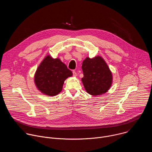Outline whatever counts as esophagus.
Instances as JSON below:
<instances>
[{
  "mask_svg": "<svg viewBox=\"0 0 152 152\" xmlns=\"http://www.w3.org/2000/svg\"><path fill=\"white\" fill-rule=\"evenodd\" d=\"M73 76L74 77H76L77 73H76V72L75 71H73Z\"/></svg>",
  "mask_w": 152,
  "mask_h": 152,
  "instance_id": "34e87169",
  "label": "esophagus"
}]
</instances>
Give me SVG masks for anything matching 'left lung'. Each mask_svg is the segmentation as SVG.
<instances>
[{
    "label": "left lung",
    "instance_id": "left-lung-1",
    "mask_svg": "<svg viewBox=\"0 0 152 152\" xmlns=\"http://www.w3.org/2000/svg\"><path fill=\"white\" fill-rule=\"evenodd\" d=\"M83 77L82 78L84 88L88 94L96 96L106 93L113 83L112 73L100 56L92 59L87 57L82 66Z\"/></svg>",
    "mask_w": 152,
    "mask_h": 152
}]
</instances>
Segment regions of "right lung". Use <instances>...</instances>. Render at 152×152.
<instances>
[{"instance_id":"1","label":"right lung","mask_w":152,"mask_h":152,"mask_svg":"<svg viewBox=\"0 0 152 152\" xmlns=\"http://www.w3.org/2000/svg\"><path fill=\"white\" fill-rule=\"evenodd\" d=\"M72 75V71L60 59L47 55L36 70L34 82L42 93L55 96L62 91L65 80Z\"/></svg>"}]
</instances>
